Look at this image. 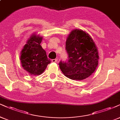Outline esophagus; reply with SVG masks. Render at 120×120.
<instances>
[{
  "instance_id": "34e87169",
  "label": "esophagus",
  "mask_w": 120,
  "mask_h": 120,
  "mask_svg": "<svg viewBox=\"0 0 120 120\" xmlns=\"http://www.w3.org/2000/svg\"><path fill=\"white\" fill-rule=\"evenodd\" d=\"M52 62H57L58 59H53V60H52Z\"/></svg>"
}]
</instances>
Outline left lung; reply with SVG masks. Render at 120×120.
Returning <instances> with one entry per match:
<instances>
[{"instance_id":"left-lung-1","label":"left lung","mask_w":120,"mask_h":120,"mask_svg":"<svg viewBox=\"0 0 120 120\" xmlns=\"http://www.w3.org/2000/svg\"><path fill=\"white\" fill-rule=\"evenodd\" d=\"M67 62H60V70L67 77L83 80L91 76L98 64L97 47L90 35L82 29L71 30L66 42Z\"/></svg>"}]
</instances>
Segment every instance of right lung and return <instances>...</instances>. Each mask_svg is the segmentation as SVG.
Returning a JSON list of instances; mask_svg holds the SVG:
<instances>
[{"label":"right lung","instance_id":"obj_1","mask_svg":"<svg viewBox=\"0 0 120 120\" xmlns=\"http://www.w3.org/2000/svg\"><path fill=\"white\" fill-rule=\"evenodd\" d=\"M43 37L34 33L26 41L20 52V60L23 68L30 75H41L51 63L41 43Z\"/></svg>","mask_w":120,"mask_h":120}]
</instances>
